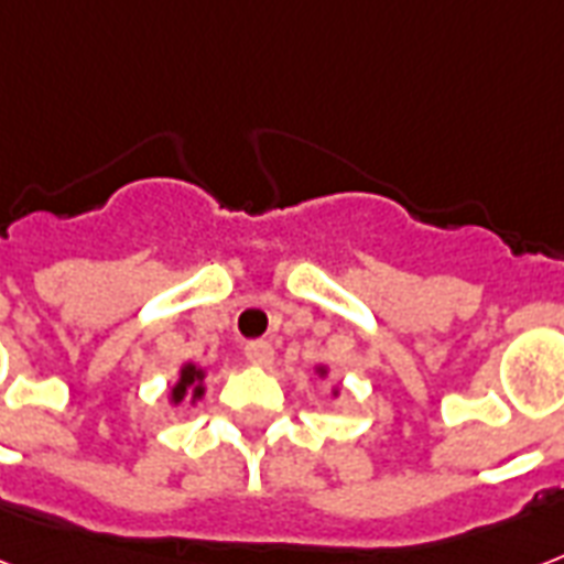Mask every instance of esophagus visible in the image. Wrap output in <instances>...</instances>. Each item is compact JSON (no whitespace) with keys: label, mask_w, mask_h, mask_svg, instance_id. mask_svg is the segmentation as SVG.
Returning <instances> with one entry per match:
<instances>
[{"label":"esophagus","mask_w":564,"mask_h":564,"mask_svg":"<svg viewBox=\"0 0 564 564\" xmlns=\"http://www.w3.org/2000/svg\"><path fill=\"white\" fill-rule=\"evenodd\" d=\"M245 358L251 360L253 367H269L274 360V349L272 343H265V339H253L245 346Z\"/></svg>","instance_id":"esophagus-1"}]
</instances>
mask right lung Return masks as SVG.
Masks as SVG:
<instances>
[{
    "label": "right lung",
    "mask_w": 564,
    "mask_h": 564,
    "mask_svg": "<svg viewBox=\"0 0 564 564\" xmlns=\"http://www.w3.org/2000/svg\"><path fill=\"white\" fill-rule=\"evenodd\" d=\"M197 378H204V372H200V369L192 367V364H188V367H183L180 384L174 387V393H171V397H174V402H183V397H186V393H188V387L195 384ZM200 393H204V387H195V397H200Z\"/></svg>",
    "instance_id": "obj_1"
}]
</instances>
